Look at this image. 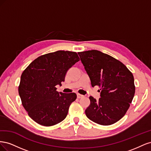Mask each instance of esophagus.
<instances>
[{"mask_svg":"<svg viewBox=\"0 0 151 151\" xmlns=\"http://www.w3.org/2000/svg\"><path fill=\"white\" fill-rule=\"evenodd\" d=\"M77 98H81L84 97V96H83V95H82V94H77Z\"/></svg>","mask_w":151,"mask_h":151,"instance_id":"esophagus-1","label":"esophagus"}]
</instances>
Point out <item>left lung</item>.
<instances>
[{
    "instance_id": "left-lung-1",
    "label": "left lung",
    "mask_w": 151,
    "mask_h": 151,
    "mask_svg": "<svg viewBox=\"0 0 151 151\" xmlns=\"http://www.w3.org/2000/svg\"><path fill=\"white\" fill-rule=\"evenodd\" d=\"M78 54L91 85L101 88L99 101L89 96L86 115L99 125H112L120 120L130 107L135 91L134 76L122 62L98 50Z\"/></svg>"
}]
</instances>
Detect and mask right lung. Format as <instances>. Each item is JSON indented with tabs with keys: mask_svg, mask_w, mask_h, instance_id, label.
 Wrapping results in <instances>:
<instances>
[{
	"mask_svg": "<svg viewBox=\"0 0 151 151\" xmlns=\"http://www.w3.org/2000/svg\"><path fill=\"white\" fill-rule=\"evenodd\" d=\"M80 60L76 52L59 50L38 57L22 73L18 88L22 104L38 124L50 127L65 119L74 93H59L68 70Z\"/></svg>",
	"mask_w": 151,
	"mask_h": 151,
	"instance_id": "right-lung-1",
	"label": "right lung"
}]
</instances>
